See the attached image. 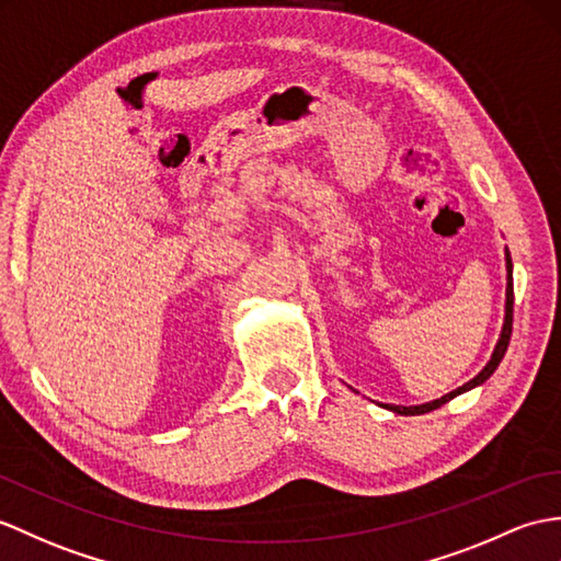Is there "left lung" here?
Instances as JSON below:
<instances>
[{
  "label": "left lung",
  "mask_w": 561,
  "mask_h": 561,
  "mask_svg": "<svg viewBox=\"0 0 561 561\" xmlns=\"http://www.w3.org/2000/svg\"><path fill=\"white\" fill-rule=\"evenodd\" d=\"M512 320H514V282H512V257H510V251H506V316H504V328H502V334H500V342H497V346H494L492 358L488 360V366H485L483 370H480L471 382H466L463 387L454 389V392L445 394L442 399H435V401H430V403H421V407H387V409L394 411V413H401V415H419V413L435 411V409L442 407V403H447L449 399H454L457 394L468 392V389H473V387H478V385H483V382L488 380V377H490L494 370H497L500 360H502L504 354H506V346H510V340H512Z\"/></svg>",
  "instance_id": "1"
}]
</instances>
